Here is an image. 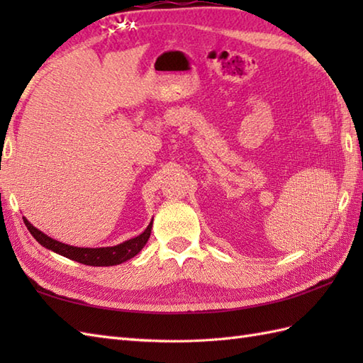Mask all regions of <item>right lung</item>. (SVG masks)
<instances>
[{
  "label": "right lung",
  "mask_w": 363,
  "mask_h": 363,
  "mask_svg": "<svg viewBox=\"0 0 363 363\" xmlns=\"http://www.w3.org/2000/svg\"><path fill=\"white\" fill-rule=\"evenodd\" d=\"M23 221H25L26 228L29 229V233L33 234L35 240L42 246H45L46 250L57 252L67 259L79 262V264L90 265V267L120 265L123 262L133 259L143 250V246L146 245V242H148V238L151 235V229H152V221H151L148 228H146L140 235L129 238V240L123 243H118L115 246H103V248H78V246H72V245L54 240V238L46 235L45 233H42V230H38L35 226L30 225L26 217H23Z\"/></svg>",
  "instance_id": "1"
}]
</instances>
